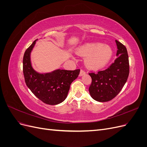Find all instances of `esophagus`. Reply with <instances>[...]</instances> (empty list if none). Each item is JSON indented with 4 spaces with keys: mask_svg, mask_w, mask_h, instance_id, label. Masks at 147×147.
<instances>
[{
    "mask_svg": "<svg viewBox=\"0 0 147 147\" xmlns=\"http://www.w3.org/2000/svg\"><path fill=\"white\" fill-rule=\"evenodd\" d=\"M86 74V72H85V71L84 70H80V74H79V75L80 76H82V75H83L84 74Z\"/></svg>",
    "mask_w": 147,
    "mask_h": 147,
    "instance_id": "34e87169",
    "label": "esophagus"
}]
</instances>
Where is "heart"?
Returning a JSON list of instances; mask_svg holds the SVG:
<instances>
[{"mask_svg": "<svg viewBox=\"0 0 147 147\" xmlns=\"http://www.w3.org/2000/svg\"><path fill=\"white\" fill-rule=\"evenodd\" d=\"M77 53L81 56H86V65L92 69L104 67L109 63L112 55V49L109 45L99 42L86 43L80 47Z\"/></svg>", "mask_w": 147, "mask_h": 147, "instance_id": "heart-1", "label": "heart"}]
</instances>
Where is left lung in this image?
<instances>
[{"label": "left lung", "instance_id": "8db88e82", "mask_svg": "<svg viewBox=\"0 0 147 147\" xmlns=\"http://www.w3.org/2000/svg\"><path fill=\"white\" fill-rule=\"evenodd\" d=\"M117 45V57L107 69L97 72L89 73L92 78L89 88L90 95L99 102L113 99L121 91L129 74V57L126 47L115 40Z\"/></svg>", "mask_w": 147, "mask_h": 147}]
</instances>
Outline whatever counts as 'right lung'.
<instances>
[{
	"label": "right lung",
	"instance_id": "obj_1",
	"mask_svg": "<svg viewBox=\"0 0 147 147\" xmlns=\"http://www.w3.org/2000/svg\"><path fill=\"white\" fill-rule=\"evenodd\" d=\"M37 40L24 54L23 74L26 84L33 94L44 103L49 105L60 104L65 99L71 83L78 77L80 70L58 69L44 74L37 72L30 63V52Z\"/></svg>",
	"mask_w": 147,
	"mask_h": 147
}]
</instances>
